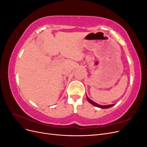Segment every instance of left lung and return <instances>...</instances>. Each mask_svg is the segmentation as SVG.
Here are the masks:
<instances>
[{"label": "left lung", "instance_id": "obj_1", "mask_svg": "<svg viewBox=\"0 0 147 147\" xmlns=\"http://www.w3.org/2000/svg\"><path fill=\"white\" fill-rule=\"evenodd\" d=\"M86 97H87V99H88V102H90V103H91L93 105L97 107H99V108H100V109H108V108H110V107H112V106L114 105V104H110V105H99L98 104L96 103V102H94V101H92V100H91L90 98H89V97H88L87 96H86Z\"/></svg>", "mask_w": 147, "mask_h": 147}]
</instances>
